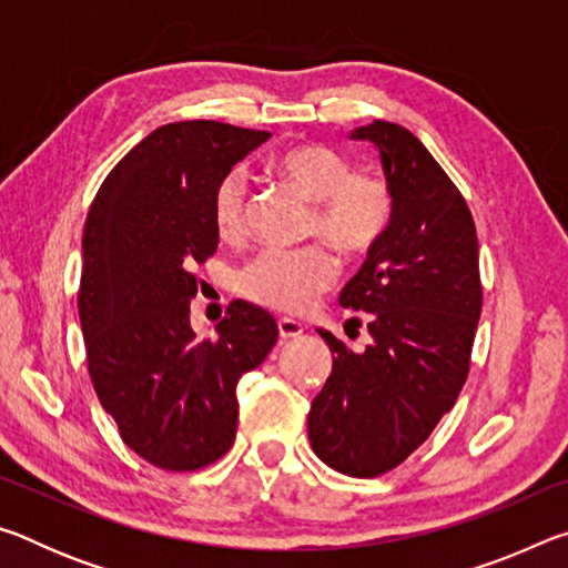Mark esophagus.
I'll use <instances>...</instances> for the list:
<instances>
[{"mask_svg": "<svg viewBox=\"0 0 568 568\" xmlns=\"http://www.w3.org/2000/svg\"><path fill=\"white\" fill-rule=\"evenodd\" d=\"M303 331H305V325L301 321H293V318L277 321V333H281L283 341L297 338V335H303Z\"/></svg>", "mask_w": 568, "mask_h": 568, "instance_id": "obj_1", "label": "esophagus"}]
</instances>
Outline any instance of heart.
Segmentation results:
<instances>
[{
	"label": "heart",
	"mask_w": 568,
	"mask_h": 568,
	"mask_svg": "<svg viewBox=\"0 0 568 568\" xmlns=\"http://www.w3.org/2000/svg\"><path fill=\"white\" fill-rule=\"evenodd\" d=\"M275 170L313 200L311 233L331 240L348 255H365L386 237L393 223V190L373 170H358L331 145L285 150ZM210 213L223 243H240L247 230V178L235 168L217 180ZM341 263L323 243L263 250L240 273V293L277 313H303L338 281Z\"/></svg>",
	"instance_id": "obj_1"
}]
</instances>
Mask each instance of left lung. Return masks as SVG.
<instances>
[{
	"label": "left lung",
	"mask_w": 568,
	"mask_h": 568,
	"mask_svg": "<svg viewBox=\"0 0 568 568\" xmlns=\"http://www.w3.org/2000/svg\"><path fill=\"white\" fill-rule=\"evenodd\" d=\"M351 138L378 148L396 210L338 297L371 313V345L353 353L318 331L333 371L307 413V438L323 464L373 478L403 464L454 408L484 291L470 210L416 134L376 120Z\"/></svg>",
	"instance_id": "8db88e82"
}]
</instances>
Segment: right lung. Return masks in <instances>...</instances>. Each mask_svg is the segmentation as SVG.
Wrapping results in <instances>:
<instances>
[{"mask_svg": "<svg viewBox=\"0 0 568 568\" xmlns=\"http://www.w3.org/2000/svg\"><path fill=\"white\" fill-rule=\"evenodd\" d=\"M267 138L213 120L162 124L112 168L84 223L77 307L92 386L124 444L158 468L227 454L237 381L277 341L273 315L245 301L227 305L215 338L190 328L192 267L217 250L213 190Z\"/></svg>", "mask_w": 568, "mask_h": 568, "instance_id": "add662e5", "label": "right lung"}]
</instances>
